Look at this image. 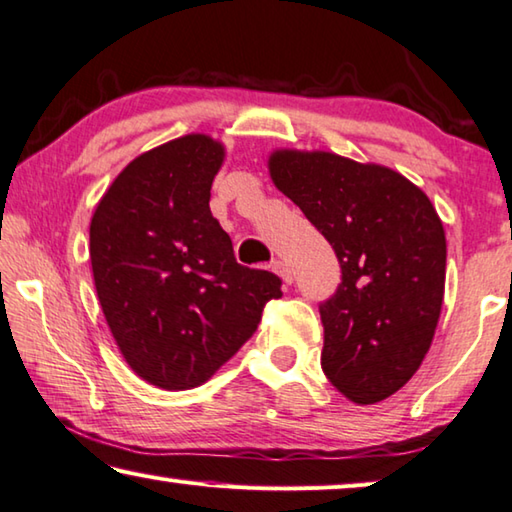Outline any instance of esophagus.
Listing matches in <instances>:
<instances>
[{
	"mask_svg": "<svg viewBox=\"0 0 512 512\" xmlns=\"http://www.w3.org/2000/svg\"><path fill=\"white\" fill-rule=\"evenodd\" d=\"M270 267H272L274 274L281 276L283 283H288V286H290V283H292V270H290V265L286 261H279V258H276V261H272Z\"/></svg>",
	"mask_w": 512,
	"mask_h": 512,
	"instance_id": "obj_1",
	"label": "esophagus"
}]
</instances>
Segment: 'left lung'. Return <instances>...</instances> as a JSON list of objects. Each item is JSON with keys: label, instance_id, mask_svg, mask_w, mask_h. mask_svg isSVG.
<instances>
[{"label": "left lung", "instance_id": "1", "mask_svg": "<svg viewBox=\"0 0 512 512\" xmlns=\"http://www.w3.org/2000/svg\"><path fill=\"white\" fill-rule=\"evenodd\" d=\"M270 174L342 270L320 304L324 374L356 404L395 395L422 365L445 297L447 240L431 199L390 167L329 152L279 149Z\"/></svg>", "mask_w": 512, "mask_h": 512}]
</instances>
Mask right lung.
I'll return each mask as SVG.
<instances>
[{"label":"right lung","instance_id":"add662e5","mask_svg":"<svg viewBox=\"0 0 512 512\" xmlns=\"http://www.w3.org/2000/svg\"><path fill=\"white\" fill-rule=\"evenodd\" d=\"M220 142L190 133L117 174L90 222L99 304L124 360L163 390L206 383L261 322L281 279L233 256L211 213Z\"/></svg>","mask_w":512,"mask_h":512}]
</instances>
